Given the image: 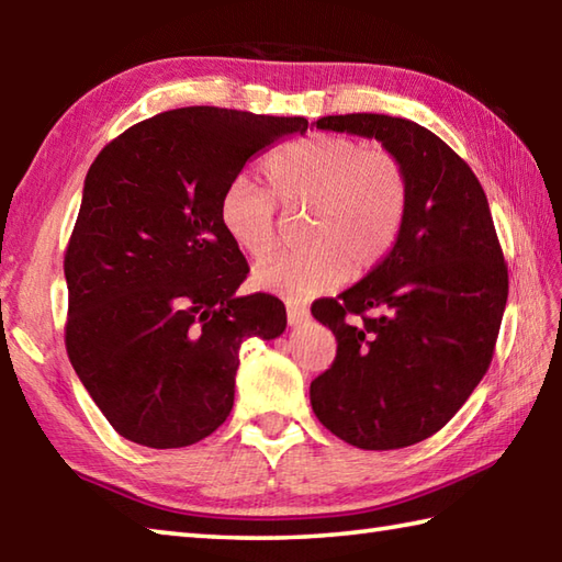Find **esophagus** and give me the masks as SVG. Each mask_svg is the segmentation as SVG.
<instances>
[{"label": "esophagus", "instance_id": "34e87169", "mask_svg": "<svg viewBox=\"0 0 562 562\" xmlns=\"http://www.w3.org/2000/svg\"><path fill=\"white\" fill-rule=\"evenodd\" d=\"M310 319V312L304 307H297V304H288V322L294 327V325H302V322Z\"/></svg>", "mask_w": 562, "mask_h": 562}]
</instances>
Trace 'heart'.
Wrapping results in <instances>:
<instances>
[{"mask_svg": "<svg viewBox=\"0 0 562 562\" xmlns=\"http://www.w3.org/2000/svg\"><path fill=\"white\" fill-rule=\"evenodd\" d=\"M268 190L237 178L223 190L217 217L250 258L278 243V205H310L307 243L260 262L252 284L288 300H310L345 278L379 268L402 235L408 178L394 154L347 136H307L282 146L262 166Z\"/></svg>", "mask_w": 562, "mask_h": 562, "instance_id": "1", "label": "heart"}]
</instances>
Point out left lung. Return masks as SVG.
I'll return each instance as SVG.
<instances>
[{
	"instance_id": "obj_1",
	"label": "left lung",
	"mask_w": 562,
	"mask_h": 562,
	"mask_svg": "<svg viewBox=\"0 0 562 562\" xmlns=\"http://www.w3.org/2000/svg\"><path fill=\"white\" fill-rule=\"evenodd\" d=\"M317 128L382 140L406 170L408 207L389 258L312 304L337 357L310 402L341 441L404 449L443 429L488 372L508 268L479 178L436 133L384 113L325 116Z\"/></svg>"
}]
</instances>
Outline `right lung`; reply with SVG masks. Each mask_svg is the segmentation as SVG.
<instances>
[{"label": "right lung", "instance_id": "obj_1", "mask_svg": "<svg viewBox=\"0 0 562 562\" xmlns=\"http://www.w3.org/2000/svg\"><path fill=\"white\" fill-rule=\"evenodd\" d=\"M302 116L190 106L123 131L93 160L64 255L66 355L123 439L180 449L235 398L247 337L284 331L272 294L237 297L247 262L223 231V190Z\"/></svg>", "mask_w": 562, "mask_h": 562}]
</instances>
